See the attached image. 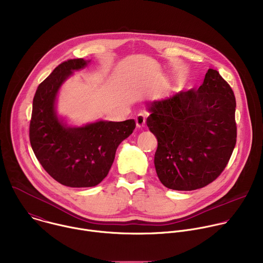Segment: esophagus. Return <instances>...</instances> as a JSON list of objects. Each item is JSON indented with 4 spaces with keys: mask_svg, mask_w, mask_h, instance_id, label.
<instances>
[{
    "mask_svg": "<svg viewBox=\"0 0 263 263\" xmlns=\"http://www.w3.org/2000/svg\"><path fill=\"white\" fill-rule=\"evenodd\" d=\"M135 122H136V127L138 129H142L145 126V117L143 115H138L135 118Z\"/></svg>",
    "mask_w": 263,
    "mask_h": 263,
    "instance_id": "1",
    "label": "esophagus"
}]
</instances>
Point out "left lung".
Masks as SVG:
<instances>
[{
    "mask_svg": "<svg viewBox=\"0 0 263 263\" xmlns=\"http://www.w3.org/2000/svg\"><path fill=\"white\" fill-rule=\"evenodd\" d=\"M235 107L231 86L213 68L197 90L147 104L146 125L158 140L155 168L165 187L195 191L221 174L236 144Z\"/></svg>",
    "mask_w": 263,
    "mask_h": 263,
    "instance_id": "left-lung-1",
    "label": "left lung"
}]
</instances>
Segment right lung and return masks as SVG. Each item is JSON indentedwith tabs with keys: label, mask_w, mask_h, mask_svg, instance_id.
<instances>
[{
	"label": "right lung",
	"mask_w": 263,
	"mask_h": 263,
	"mask_svg": "<svg viewBox=\"0 0 263 263\" xmlns=\"http://www.w3.org/2000/svg\"><path fill=\"white\" fill-rule=\"evenodd\" d=\"M82 58L60 63L37 87L33 99L29 137L33 152L45 171L69 187H91L108 175L120 143L135 129L134 120L97 122L70 128L55 112V99L71 70L83 68Z\"/></svg>",
	"instance_id": "add662e5"
}]
</instances>
